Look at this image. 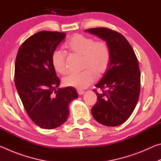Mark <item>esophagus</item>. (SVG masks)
<instances>
[{"mask_svg": "<svg viewBox=\"0 0 161 161\" xmlns=\"http://www.w3.org/2000/svg\"><path fill=\"white\" fill-rule=\"evenodd\" d=\"M77 92H78V94L79 95H82L84 94V91H82V90H77Z\"/></svg>", "mask_w": 161, "mask_h": 161, "instance_id": "34e87169", "label": "esophagus"}]
</instances>
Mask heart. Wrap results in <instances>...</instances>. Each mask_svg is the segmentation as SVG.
<instances>
[{
	"instance_id": "1",
	"label": "heart",
	"mask_w": 161,
	"mask_h": 161,
	"mask_svg": "<svg viewBox=\"0 0 161 161\" xmlns=\"http://www.w3.org/2000/svg\"><path fill=\"white\" fill-rule=\"evenodd\" d=\"M71 53L82 56V67L85 69L78 73H71L63 79L65 86L82 89L90 85L96 80L97 75H101L107 70L110 62V49L103 40L94 39L81 34H75L65 45ZM52 64L56 72L64 75L67 72L66 54L55 50L51 57Z\"/></svg>"
}]
</instances>
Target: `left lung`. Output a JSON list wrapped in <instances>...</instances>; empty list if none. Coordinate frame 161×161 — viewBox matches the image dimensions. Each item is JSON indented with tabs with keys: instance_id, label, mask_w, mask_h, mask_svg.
Instances as JSON below:
<instances>
[{
	"instance_id": "obj_1",
	"label": "left lung",
	"mask_w": 161,
	"mask_h": 161,
	"mask_svg": "<svg viewBox=\"0 0 161 161\" xmlns=\"http://www.w3.org/2000/svg\"><path fill=\"white\" fill-rule=\"evenodd\" d=\"M104 40L110 49L107 71L95 86L105 89L98 93L92 108L97 122L107 126L124 123L131 115L139 97L141 74L137 58L124 35L107 28L85 30Z\"/></svg>"
}]
</instances>
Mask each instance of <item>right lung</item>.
Returning a JSON list of instances; mask_svg holds the SVG:
<instances>
[{"label": "right lung", "mask_w": 161, "mask_h": 161, "mask_svg": "<svg viewBox=\"0 0 161 161\" xmlns=\"http://www.w3.org/2000/svg\"><path fill=\"white\" fill-rule=\"evenodd\" d=\"M63 32L40 31L19 48L15 64V83L28 115L45 129L60 126L69 114V103L78 94L73 87L58 88L59 79L51 57L63 40Z\"/></svg>", "instance_id": "1"}]
</instances>
